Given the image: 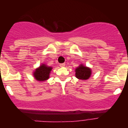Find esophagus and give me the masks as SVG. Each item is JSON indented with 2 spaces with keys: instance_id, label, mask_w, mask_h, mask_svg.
<instances>
[{
  "instance_id": "1",
  "label": "esophagus",
  "mask_w": 128,
  "mask_h": 128,
  "mask_svg": "<svg viewBox=\"0 0 128 128\" xmlns=\"http://www.w3.org/2000/svg\"><path fill=\"white\" fill-rule=\"evenodd\" d=\"M60 66L61 67H64V66H65V63H60Z\"/></svg>"
}]
</instances>
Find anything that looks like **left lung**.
I'll return each instance as SVG.
<instances>
[{"mask_svg":"<svg viewBox=\"0 0 128 128\" xmlns=\"http://www.w3.org/2000/svg\"><path fill=\"white\" fill-rule=\"evenodd\" d=\"M76 77L78 79L82 80H86L89 79L92 74V70L90 68L84 66L81 64L75 70Z\"/></svg>","mask_w":128,"mask_h":128,"instance_id":"obj_1","label":"left lung"}]
</instances>
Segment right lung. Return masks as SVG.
<instances>
[{"label": "right lung", "instance_id": "obj_1", "mask_svg": "<svg viewBox=\"0 0 128 128\" xmlns=\"http://www.w3.org/2000/svg\"><path fill=\"white\" fill-rule=\"evenodd\" d=\"M52 69L51 66H48L45 64H42L33 72L35 80L39 81H44L49 78L50 71Z\"/></svg>", "mask_w": 128, "mask_h": 128}]
</instances>
